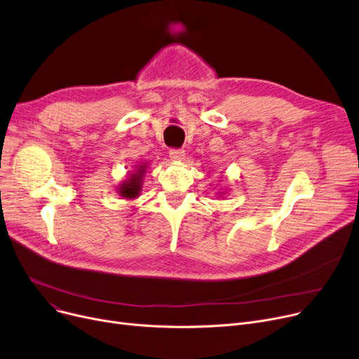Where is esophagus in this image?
<instances>
[{"label":"esophagus","mask_w":359,"mask_h":359,"mask_svg":"<svg viewBox=\"0 0 359 359\" xmlns=\"http://www.w3.org/2000/svg\"><path fill=\"white\" fill-rule=\"evenodd\" d=\"M169 154H170L172 160L177 161V160H182L184 157V150L183 149H170Z\"/></svg>","instance_id":"34e87169"}]
</instances>
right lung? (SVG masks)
<instances>
[{
    "label": "right lung",
    "mask_w": 359,
    "mask_h": 359,
    "mask_svg": "<svg viewBox=\"0 0 359 359\" xmlns=\"http://www.w3.org/2000/svg\"><path fill=\"white\" fill-rule=\"evenodd\" d=\"M146 173V165L142 164L138 167V170H135V173H133L124 183H121V186L118 187V192L123 198L127 199H134L140 195L141 190V184H142V176Z\"/></svg>",
    "instance_id": "right-lung-1"
}]
</instances>
